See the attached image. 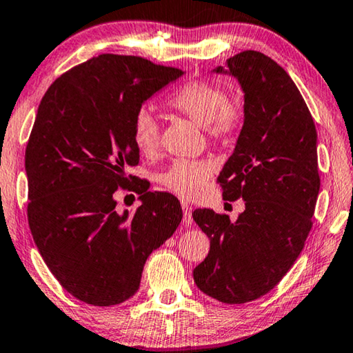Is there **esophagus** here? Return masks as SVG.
Wrapping results in <instances>:
<instances>
[{
  "label": "esophagus",
  "instance_id": "esophagus-1",
  "mask_svg": "<svg viewBox=\"0 0 353 353\" xmlns=\"http://www.w3.org/2000/svg\"><path fill=\"white\" fill-rule=\"evenodd\" d=\"M182 210H183V223H185V225L193 224V216H191V207L188 205V202L182 201Z\"/></svg>",
  "mask_w": 353,
  "mask_h": 353
}]
</instances>
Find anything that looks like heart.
Here are the masks:
<instances>
[{"label": "heart", "mask_w": 353, "mask_h": 353, "mask_svg": "<svg viewBox=\"0 0 353 353\" xmlns=\"http://www.w3.org/2000/svg\"><path fill=\"white\" fill-rule=\"evenodd\" d=\"M168 105L204 128L214 140H227L240 124V113L229 104L223 88L205 81H191L172 92ZM134 143L139 151L151 157L160 145V128L151 112L141 110L134 121ZM213 165L207 160L177 159L157 176L160 187L181 198H198L204 191Z\"/></svg>", "instance_id": "1"}]
</instances>
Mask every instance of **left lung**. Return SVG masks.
Listing matches in <instances>:
<instances>
[{
    "mask_svg": "<svg viewBox=\"0 0 353 353\" xmlns=\"http://www.w3.org/2000/svg\"><path fill=\"white\" fill-rule=\"evenodd\" d=\"M213 73L235 77L244 93L243 128L218 181L224 199L241 198L246 208L236 221L193 212L210 238L193 277L207 296L244 303L271 291L302 252L321 187L318 135L296 83L271 57L243 51Z\"/></svg>",
    "mask_w": 353,
    "mask_h": 353,
    "instance_id": "8db88e82",
    "label": "left lung"
}]
</instances>
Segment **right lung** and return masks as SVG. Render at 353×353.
I'll use <instances>...</instances> for the list:
<instances>
[{
  "mask_svg": "<svg viewBox=\"0 0 353 353\" xmlns=\"http://www.w3.org/2000/svg\"><path fill=\"white\" fill-rule=\"evenodd\" d=\"M183 74L101 54L62 74L41 99L25 155L28 221L46 266L82 302L110 307L132 297L148 256L181 224L177 198L140 181L128 185L124 166L140 159L141 105ZM118 186L141 194L134 214L116 212Z\"/></svg>",
  "mask_w": 353,
  "mask_h": 353,
  "instance_id": "add662e5",
  "label": "right lung"
}]
</instances>
